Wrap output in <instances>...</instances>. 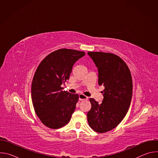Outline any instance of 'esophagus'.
I'll return each mask as SVG.
<instances>
[{
    "label": "esophagus",
    "instance_id": "esophagus-1",
    "mask_svg": "<svg viewBox=\"0 0 158 158\" xmlns=\"http://www.w3.org/2000/svg\"><path fill=\"white\" fill-rule=\"evenodd\" d=\"M88 99V97H87L86 96L82 94H79V99L81 101H83V100H86Z\"/></svg>",
    "mask_w": 158,
    "mask_h": 158
}]
</instances>
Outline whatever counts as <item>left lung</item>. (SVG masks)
Returning a JSON list of instances; mask_svg holds the SVG:
<instances>
[{"mask_svg": "<svg viewBox=\"0 0 158 158\" xmlns=\"http://www.w3.org/2000/svg\"><path fill=\"white\" fill-rule=\"evenodd\" d=\"M98 71V84L104 87L101 104L91 98L88 123L94 131L103 133L115 128L124 119L132 96V80L125 62L118 56L88 52Z\"/></svg>", "mask_w": 158, "mask_h": 158, "instance_id": "obj_1", "label": "left lung"}]
</instances>
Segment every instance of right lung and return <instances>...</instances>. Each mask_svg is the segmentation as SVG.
Listing matches in <instances>:
<instances>
[{
  "label": "right lung",
  "mask_w": 158,
  "mask_h": 158,
  "mask_svg": "<svg viewBox=\"0 0 158 158\" xmlns=\"http://www.w3.org/2000/svg\"><path fill=\"white\" fill-rule=\"evenodd\" d=\"M84 52L61 49L45 57L35 73L31 86L34 108L41 122L58 129L68 123L75 110L79 95L62 91L73 67Z\"/></svg>",
  "instance_id": "add662e5"
}]
</instances>
